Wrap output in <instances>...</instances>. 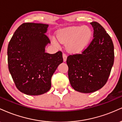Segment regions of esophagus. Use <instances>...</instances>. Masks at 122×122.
Listing matches in <instances>:
<instances>
[{"label":"esophagus","mask_w":122,"mask_h":122,"mask_svg":"<svg viewBox=\"0 0 122 122\" xmlns=\"http://www.w3.org/2000/svg\"><path fill=\"white\" fill-rule=\"evenodd\" d=\"M67 58V56L66 54H64V53H63V61H66Z\"/></svg>","instance_id":"34e87169"}]
</instances>
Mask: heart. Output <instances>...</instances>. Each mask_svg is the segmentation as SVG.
<instances>
[{"label":"heart","mask_w":122,"mask_h":122,"mask_svg":"<svg viewBox=\"0 0 122 122\" xmlns=\"http://www.w3.org/2000/svg\"><path fill=\"white\" fill-rule=\"evenodd\" d=\"M92 35V31L88 26H74L60 31L57 38L61 43H68L67 48L70 52H79L88 45ZM53 41L56 46L59 45L55 39Z\"/></svg>","instance_id":"1"}]
</instances>
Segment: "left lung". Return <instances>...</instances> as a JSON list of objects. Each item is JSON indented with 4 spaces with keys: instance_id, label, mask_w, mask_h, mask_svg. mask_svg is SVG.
Wrapping results in <instances>:
<instances>
[{
    "instance_id": "1",
    "label": "left lung",
    "mask_w": 122,
    "mask_h": 122,
    "mask_svg": "<svg viewBox=\"0 0 122 122\" xmlns=\"http://www.w3.org/2000/svg\"><path fill=\"white\" fill-rule=\"evenodd\" d=\"M94 38L81 54L70 55L67 58L68 75L71 86L82 93L94 92L108 81L114 61L112 39L97 21L90 23Z\"/></svg>"
}]
</instances>
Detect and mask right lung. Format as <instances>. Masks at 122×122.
Returning a JSON list of instances; mask_svg holds the SVG:
<instances>
[{
	"mask_svg": "<svg viewBox=\"0 0 122 122\" xmlns=\"http://www.w3.org/2000/svg\"><path fill=\"white\" fill-rule=\"evenodd\" d=\"M48 25L24 23L15 31L7 48L8 69L16 87L28 95H39L51 88V77L63 61L62 52H45L50 43Z\"/></svg>",
	"mask_w": 122,
	"mask_h": 122,
	"instance_id": "obj_1",
	"label": "right lung"
}]
</instances>
